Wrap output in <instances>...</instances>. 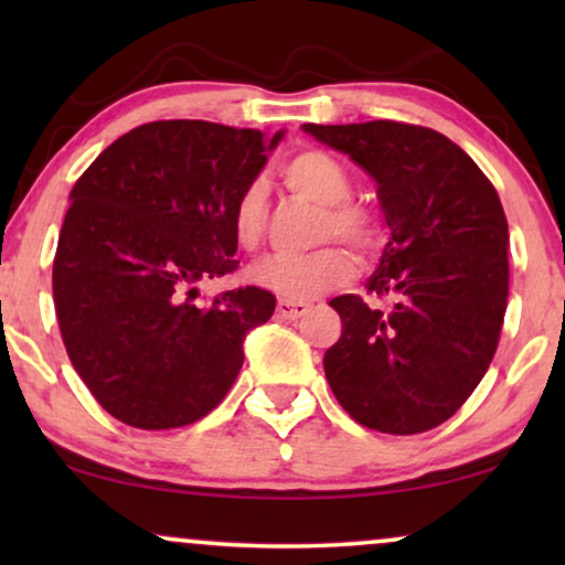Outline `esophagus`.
Returning <instances> with one entry per match:
<instances>
[{
    "instance_id": "esophagus-1",
    "label": "esophagus",
    "mask_w": 565,
    "mask_h": 565,
    "mask_svg": "<svg viewBox=\"0 0 565 565\" xmlns=\"http://www.w3.org/2000/svg\"><path fill=\"white\" fill-rule=\"evenodd\" d=\"M308 308H311V303H303V300H277V316L280 319H300V316L308 313Z\"/></svg>"
}]
</instances>
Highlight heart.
<instances>
[{"instance_id":"1","label":"heart","mask_w":565,"mask_h":565,"mask_svg":"<svg viewBox=\"0 0 565 565\" xmlns=\"http://www.w3.org/2000/svg\"><path fill=\"white\" fill-rule=\"evenodd\" d=\"M282 184L292 195L319 205L316 238H342L354 252L370 254L381 244V218L352 200V174L342 161L321 149L292 153L280 167ZM267 228V190L259 180L246 182L231 205V234L242 249H257ZM352 257L339 244H323L300 257H267L249 269V280L285 300H311L350 282Z\"/></svg>"}]
</instances>
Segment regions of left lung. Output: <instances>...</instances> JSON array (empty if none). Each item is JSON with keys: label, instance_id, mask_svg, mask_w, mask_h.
<instances>
[{"label": "left lung", "instance_id": "1", "mask_svg": "<svg viewBox=\"0 0 565 565\" xmlns=\"http://www.w3.org/2000/svg\"><path fill=\"white\" fill-rule=\"evenodd\" d=\"M377 182L391 228L367 296L331 308L342 337L323 354L334 396L354 422L388 435L439 427L466 404L499 347L509 296V226L473 159L437 130L396 120L316 126Z\"/></svg>", "mask_w": 565, "mask_h": 565}]
</instances>
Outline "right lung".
<instances>
[{"instance_id":"1","label":"right lung","mask_w":565,"mask_h":565,"mask_svg":"<svg viewBox=\"0 0 565 565\" xmlns=\"http://www.w3.org/2000/svg\"><path fill=\"white\" fill-rule=\"evenodd\" d=\"M282 134L153 120L107 146L72 190L53 257L66 354L97 404L136 429H174L226 398L244 337L275 311L257 285L200 306L234 275L231 205Z\"/></svg>"}]
</instances>
